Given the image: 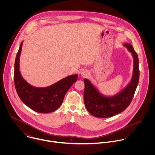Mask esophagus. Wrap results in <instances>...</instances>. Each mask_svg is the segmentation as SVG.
Listing matches in <instances>:
<instances>
[{"instance_id":"obj_1","label":"esophagus","mask_w":155,"mask_h":155,"mask_svg":"<svg viewBox=\"0 0 155 155\" xmlns=\"http://www.w3.org/2000/svg\"><path fill=\"white\" fill-rule=\"evenodd\" d=\"M81 75H82L83 77L86 76V75H87V72L86 71H83L81 72Z\"/></svg>"}]
</instances>
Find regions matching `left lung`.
<instances>
[{
	"label": "left lung",
	"mask_w": 155,
	"mask_h": 155,
	"mask_svg": "<svg viewBox=\"0 0 155 155\" xmlns=\"http://www.w3.org/2000/svg\"><path fill=\"white\" fill-rule=\"evenodd\" d=\"M134 58V70L132 80L124 90L113 97L101 95L87 79H84V102L87 110L98 118H108L122 112L129 105L133 99L139 80V58L133 47L124 44Z\"/></svg>",
	"instance_id": "obj_1"
}]
</instances>
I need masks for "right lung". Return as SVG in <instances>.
I'll return each mask as SVG.
<instances>
[{
  "mask_svg": "<svg viewBox=\"0 0 155 155\" xmlns=\"http://www.w3.org/2000/svg\"><path fill=\"white\" fill-rule=\"evenodd\" d=\"M23 42L17 53L14 69V82L20 99L34 111L48 114L55 111L62 104L65 94L77 80L78 75H72L62 79L47 87H35L28 84L21 77L19 62Z\"/></svg>",
  "mask_w": 155,
  "mask_h": 155,
  "instance_id": "add662e5",
  "label": "right lung"
}]
</instances>
